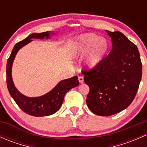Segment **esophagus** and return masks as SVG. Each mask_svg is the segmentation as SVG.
<instances>
[{"label": "esophagus", "instance_id": "1", "mask_svg": "<svg viewBox=\"0 0 147 147\" xmlns=\"http://www.w3.org/2000/svg\"><path fill=\"white\" fill-rule=\"evenodd\" d=\"M78 80H79L80 83L82 84V83L84 82V78H83L82 76H79L78 77Z\"/></svg>", "mask_w": 147, "mask_h": 147}]
</instances>
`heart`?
Segmentation results:
<instances>
[{
    "mask_svg": "<svg viewBox=\"0 0 147 147\" xmlns=\"http://www.w3.org/2000/svg\"><path fill=\"white\" fill-rule=\"evenodd\" d=\"M92 48L93 49L86 61V66L89 69L95 67L101 63L108 48L107 41L100 39L98 35L94 34H87L80 38L75 48V55H84L88 53Z\"/></svg>",
    "mask_w": 147,
    "mask_h": 147,
    "instance_id": "b5f03b06",
    "label": "heart"
}]
</instances>
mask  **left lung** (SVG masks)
Listing matches in <instances>:
<instances>
[{
    "label": "left lung",
    "mask_w": 147,
    "mask_h": 147,
    "mask_svg": "<svg viewBox=\"0 0 147 147\" xmlns=\"http://www.w3.org/2000/svg\"><path fill=\"white\" fill-rule=\"evenodd\" d=\"M106 31L112 39V50L97 67L82 71L90 87L87 107L94 114L104 117L119 113L129 106L142 75L137 45L121 32Z\"/></svg>",
    "instance_id": "obj_1"
}]
</instances>
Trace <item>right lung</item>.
I'll return each mask as SVG.
<instances>
[{"instance_id":"1","label":"right lung","mask_w":147,"mask_h":147,"mask_svg":"<svg viewBox=\"0 0 147 147\" xmlns=\"http://www.w3.org/2000/svg\"><path fill=\"white\" fill-rule=\"evenodd\" d=\"M50 33H51V32H49L48 31L41 33H32L23 40L16 43L7 61L6 82L10 94L23 112L35 117L48 116L55 113L61 107L65 94L69 90L79 84L78 77H72L69 79L61 81L50 92L39 97H26L19 92L14 86L12 80L11 71L12 65L16 53L22 47L32 41V38L43 39L45 37L48 38Z\"/></svg>"}]
</instances>
